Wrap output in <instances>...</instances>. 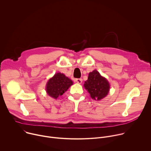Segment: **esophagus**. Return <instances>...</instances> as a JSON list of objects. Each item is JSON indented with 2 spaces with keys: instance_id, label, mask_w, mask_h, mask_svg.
Segmentation results:
<instances>
[{
  "instance_id": "obj_1",
  "label": "esophagus",
  "mask_w": 151,
  "mask_h": 151,
  "mask_svg": "<svg viewBox=\"0 0 151 151\" xmlns=\"http://www.w3.org/2000/svg\"><path fill=\"white\" fill-rule=\"evenodd\" d=\"M75 81L78 83H81L82 82V79L81 78H78V79H75Z\"/></svg>"
}]
</instances>
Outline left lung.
I'll return each mask as SVG.
<instances>
[{
    "instance_id": "8db88e82",
    "label": "left lung",
    "mask_w": 151,
    "mask_h": 151,
    "mask_svg": "<svg viewBox=\"0 0 151 151\" xmlns=\"http://www.w3.org/2000/svg\"><path fill=\"white\" fill-rule=\"evenodd\" d=\"M84 87L90 94L91 97L96 100H100L105 97L110 88L108 81L101 76L96 70L89 73L87 81L85 82Z\"/></svg>"
}]
</instances>
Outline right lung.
<instances>
[{
	"mask_svg": "<svg viewBox=\"0 0 151 151\" xmlns=\"http://www.w3.org/2000/svg\"><path fill=\"white\" fill-rule=\"evenodd\" d=\"M72 84L73 82L69 78L63 73H57L49 79L46 90L50 97L56 99L62 96Z\"/></svg>",
	"mask_w": 151,
	"mask_h": 151,
	"instance_id": "1",
	"label": "right lung"
}]
</instances>
